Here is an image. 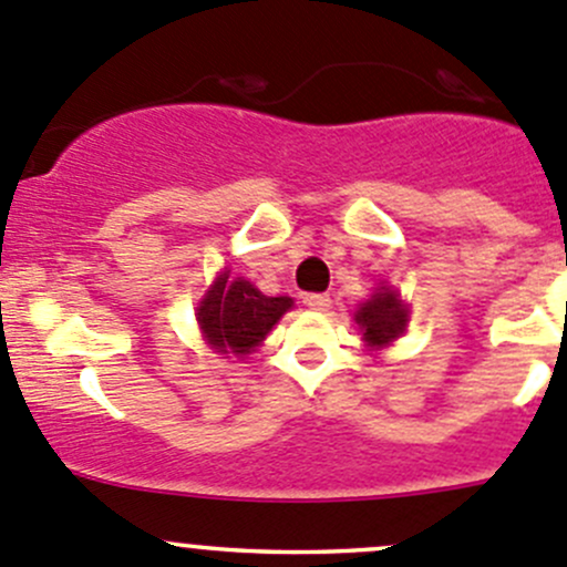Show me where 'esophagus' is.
<instances>
[{"instance_id":"esophagus-1","label":"esophagus","mask_w":567,"mask_h":567,"mask_svg":"<svg viewBox=\"0 0 567 567\" xmlns=\"http://www.w3.org/2000/svg\"><path fill=\"white\" fill-rule=\"evenodd\" d=\"M305 305L310 307V310H316V312H326L331 307V299L326 293H310L305 299Z\"/></svg>"}]
</instances>
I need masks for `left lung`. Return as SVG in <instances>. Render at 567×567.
I'll list each match as a JSON object with an SVG mask.
<instances>
[{"mask_svg":"<svg viewBox=\"0 0 567 567\" xmlns=\"http://www.w3.org/2000/svg\"><path fill=\"white\" fill-rule=\"evenodd\" d=\"M405 307L400 305L398 293L392 290H379L370 301H364L357 312L359 329L364 331V340L370 346H386L400 331L405 329Z\"/></svg>","mask_w":567,"mask_h":567,"instance_id":"8db88e82","label":"left lung"}]
</instances>
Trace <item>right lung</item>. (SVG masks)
<instances>
[{
	"label": "right lung",
	"instance_id": "1",
	"mask_svg": "<svg viewBox=\"0 0 567 567\" xmlns=\"http://www.w3.org/2000/svg\"><path fill=\"white\" fill-rule=\"evenodd\" d=\"M293 301L288 296H262L247 279L230 282L225 277L208 290L199 305L197 320L203 334L219 353H244L255 351L260 340L271 331Z\"/></svg>",
	"mask_w": 567,
	"mask_h": 567
}]
</instances>
